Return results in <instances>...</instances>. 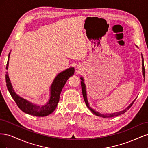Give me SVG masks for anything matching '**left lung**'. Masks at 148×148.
I'll use <instances>...</instances> for the list:
<instances>
[{
    "instance_id": "obj_1",
    "label": "left lung",
    "mask_w": 148,
    "mask_h": 148,
    "mask_svg": "<svg viewBox=\"0 0 148 148\" xmlns=\"http://www.w3.org/2000/svg\"><path fill=\"white\" fill-rule=\"evenodd\" d=\"M137 47V46H136ZM141 57H142V72H143V77H145V66H144V59H143V55L141 54ZM81 79V86H82V93H83V98H84V100L85 103H86V104L88 107V108L92 112L97 115V116H99V117H104V118H110V117H117L118 115H122L123 114H124L125 112H126L130 108L132 107V106L133 105V104L134 103V102L135 101L136 99L134 100L130 104L126 109H124L122 111H120L119 112L117 113H113V114H101L99 112H96V110H94L93 109H92L91 107L89 106V104L88 103V99H87V94H86V85H85L84 83V79L83 77L80 78Z\"/></svg>"
}]
</instances>
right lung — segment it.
Returning <instances> with one entry per match:
<instances>
[{"mask_svg": "<svg viewBox=\"0 0 148 148\" xmlns=\"http://www.w3.org/2000/svg\"><path fill=\"white\" fill-rule=\"evenodd\" d=\"M10 55V52L8 56V60L6 69L8 70V62H9V57ZM75 72V69L73 67L67 69L66 70L62 71L58 74L53 80L50 88V98L46 104L42 106H38L34 104L33 103L26 100L23 98L19 96L14 91L12 87V83L8 73L5 75V80L7 83V87L8 91H9L11 96L16 102L18 107L24 112L25 113L31 115L36 117H44L49 114H52L56 109L58 102L59 101V98L61 91L63 89L64 85L68 79L73 75Z\"/></svg>", "mask_w": 148, "mask_h": 148, "instance_id": "add662e5", "label": "right lung"}]
</instances>
